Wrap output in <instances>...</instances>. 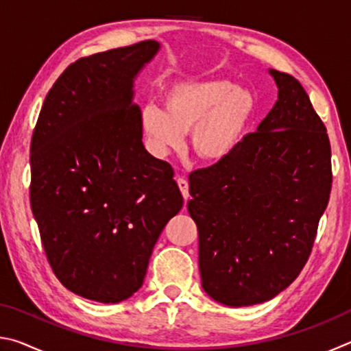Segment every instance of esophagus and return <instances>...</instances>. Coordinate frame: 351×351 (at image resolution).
Segmentation results:
<instances>
[{
    "instance_id": "1",
    "label": "esophagus",
    "mask_w": 351,
    "mask_h": 351,
    "mask_svg": "<svg viewBox=\"0 0 351 351\" xmlns=\"http://www.w3.org/2000/svg\"><path fill=\"white\" fill-rule=\"evenodd\" d=\"M176 182H178V186H180V190H181V193H182V197H184V199H189V182H187V180L186 178H178L176 180Z\"/></svg>"
}]
</instances>
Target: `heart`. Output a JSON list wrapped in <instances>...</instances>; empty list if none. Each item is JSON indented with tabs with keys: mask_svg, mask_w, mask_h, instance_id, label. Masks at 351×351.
I'll use <instances>...</instances> for the list:
<instances>
[{
	"mask_svg": "<svg viewBox=\"0 0 351 351\" xmlns=\"http://www.w3.org/2000/svg\"><path fill=\"white\" fill-rule=\"evenodd\" d=\"M164 111L147 106L142 130L158 156L180 152L192 130V148L207 162H221L239 150L255 114L251 91L226 79L190 80L162 94Z\"/></svg>",
	"mask_w": 351,
	"mask_h": 351,
	"instance_id": "b5f03b06",
	"label": "heart"
}]
</instances>
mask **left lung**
Here are the masks:
<instances>
[{
  "label": "left lung",
  "instance_id": "obj_1",
  "mask_svg": "<svg viewBox=\"0 0 351 351\" xmlns=\"http://www.w3.org/2000/svg\"><path fill=\"white\" fill-rule=\"evenodd\" d=\"M278 99L232 156L189 175L201 285L229 306L261 304L295 280L331 192L322 119L293 75L269 69Z\"/></svg>",
  "mask_w": 351,
  "mask_h": 351
}]
</instances>
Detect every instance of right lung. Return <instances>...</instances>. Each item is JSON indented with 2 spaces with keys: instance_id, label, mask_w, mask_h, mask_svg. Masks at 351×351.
Segmentation results:
<instances>
[{
  "instance_id": "obj_1",
  "label": "right lung",
  "mask_w": 351,
  "mask_h": 351,
  "mask_svg": "<svg viewBox=\"0 0 351 351\" xmlns=\"http://www.w3.org/2000/svg\"><path fill=\"white\" fill-rule=\"evenodd\" d=\"M154 40L82 57L47 93L31 141V207L63 287L117 304L142 287L153 246L182 207L171 165L142 144L133 80Z\"/></svg>"
}]
</instances>
